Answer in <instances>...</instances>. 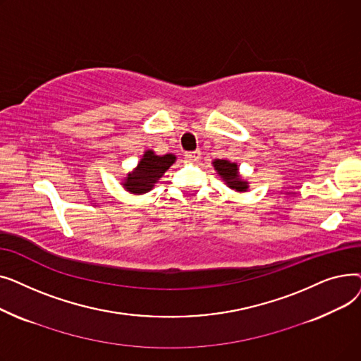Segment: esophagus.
I'll use <instances>...</instances> for the list:
<instances>
[{
    "mask_svg": "<svg viewBox=\"0 0 361 361\" xmlns=\"http://www.w3.org/2000/svg\"><path fill=\"white\" fill-rule=\"evenodd\" d=\"M185 158L190 162H196L200 158V150H195V152H188L185 154Z\"/></svg>",
    "mask_w": 361,
    "mask_h": 361,
    "instance_id": "obj_1",
    "label": "esophagus"
}]
</instances>
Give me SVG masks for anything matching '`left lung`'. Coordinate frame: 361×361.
I'll return each instance as SVG.
<instances>
[{
  "label": "left lung",
  "mask_w": 361,
  "mask_h": 361,
  "mask_svg": "<svg viewBox=\"0 0 361 361\" xmlns=\"http://www.w3.org/2000/svg\"><path fill=\"white\" fill-rule=\"evenodd\" d=\"M212 165L222 181L233 190L240 193L249 190V181L241 177L237 162H231L228 159H215L212 161Z\"/></svg>",
  "instance_id": "left-lung-1"
}]
</instances>
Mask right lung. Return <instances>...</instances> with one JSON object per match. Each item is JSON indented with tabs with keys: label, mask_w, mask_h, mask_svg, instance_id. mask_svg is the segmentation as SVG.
<instances>
[{
	"label": "right lung",
	"mask_w": 361,
	"mask_h": 361,
	"mask_svg": "<svg viewBox=\"0 0 361 361\" xmlns=\"http://www.w3.org/2000/svg\"><path fill=\"white\" fill-rule=\"evenodd\" d=\"M177 161L174 154L157 155L155 150H145L143 157L140 158L136 168L127 173L121 185L124 190L131 195H145L150 192L155 184L164 177L166 169Z\"/></svg>",
	"instance_id": "obj_1"
}]
</instances>
